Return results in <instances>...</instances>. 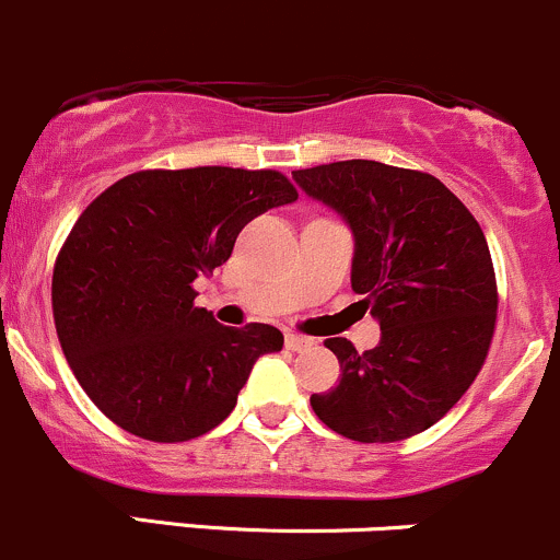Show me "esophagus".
I'll return each instance as SVG.
<instances>
[{"label": "esophagus", "mask_w": 560, "mask_h": 560, "mask_svg": "<svg viewBox=\"0 0 560 560\" xmlns=\"http://www.w3.org/2000/svg\"><path fill=\"white\" fill-rule=\"evenodd\" d=\"M315 345V341L310 339V336H299V334H285V347L291 352H304L310 350V347Z\"/></svg>", "instance_id": "34e87169"}]
</instances>
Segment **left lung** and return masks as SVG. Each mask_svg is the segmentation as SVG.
Returning a JSON list of instances; mask_svg holds the SVG:
<instances>
[{"mask_svg": "<svg viewBox=\"0 0 560 560\" xmlns=\"http://www.w3.org/2000/svg\"><path fill=\"white\" fill-rule=\"evenodd\" d=\"M293 178L350 224L352 291L382 328L378 347L365 352L341 336L326 341L341 378L312 395V411L358 443L419 435L470 389L494 339L499 293L483 230L422 171L341 160Z\"/></svg>", "mask_w": 560, "mask_h": 560, "instance_id": "obj_1", "label": "left lung"}]
</instances>
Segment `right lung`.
I'll return each instance as SVG.
<instances>
[{
	"label": "right lung",
	"instance_id": "1",
	"mask_svg": "<svg viewBox=\"0 0 560 560\" xmlns=\"http://www.w3.org/2000/svg\"><path fill=\"white\" fill-rule=\"evenodd\" d=\"M280 171H138L82 210L52 267V320L77 382L130 435L184 443L224 422L261 354L264 323L226 328L191 288L232 256L240 230L288 206Z\"/></svg>",
	"mask_w": 560,
	"mask_h": 560
}]
</instances>
